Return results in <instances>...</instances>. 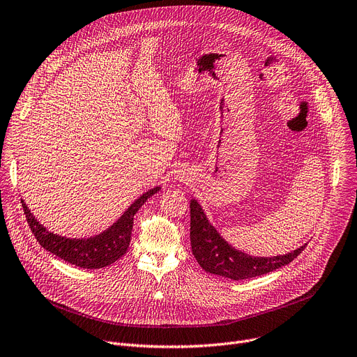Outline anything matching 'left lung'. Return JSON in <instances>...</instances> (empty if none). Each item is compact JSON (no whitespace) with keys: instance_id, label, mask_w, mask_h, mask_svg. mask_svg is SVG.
Here are the masks:
<instances>
[{"instance_id":"obj_1","label":"left lung","mask_w":357,"mask_h":357,"mask_svg":"<svg viewBox=\"0 0 357 357\" xmlns=\"http://www.w3.org/2000/svg\"><path fill=\"white\" fill-rule=\"evenodd\" d=\"M189 208L192 253L205 272L216 276L232 280L262 276L289 265L307 245L305 243L284 255L252 256L243 250L235 249L222 238L197 199L190 201Z\"/></svg>"}]
</instances>
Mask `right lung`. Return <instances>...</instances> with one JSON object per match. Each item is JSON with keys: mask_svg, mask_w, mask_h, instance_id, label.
Returning a JSON list of instances; mask_svg holds the SVG:
<instances>
[{"mask_svg": "<svg viewBox=\"0 0 357 357\" xmlns=\"http://www.w3.org/2000/svg\"><path fill=\"white\" fill-rule=\"evenodd\" d=\"M160 190V186H155L135 199L109 228L102 231L98 235L89 238H67L61 236L48 231L40 220L31 213L29 208L21 199L24 213L29 228L37 238L38 243L48 250L50 253L61 257L71 265L84 269H101L112 265L128 250L129 242H131L134 216L141 209V206L156 192Z\"/></svg>", "mask_w": 357, "mask_h": 357, "instance_id": "obj_1", "label": "right lung"}]
</instances>
